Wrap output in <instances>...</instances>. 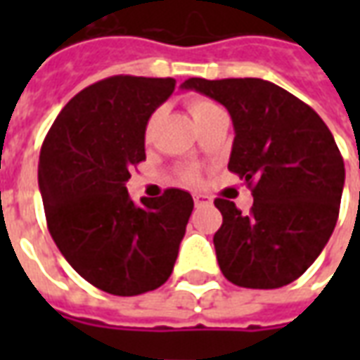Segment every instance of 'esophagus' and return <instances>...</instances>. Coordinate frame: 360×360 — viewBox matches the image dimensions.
<instances>
[{
	"label": "esophagus",
	"instance_id": "esophagus-1",
	"mask_svg": "<svg viewBox=\"0 0 360 360\" xmlns=\"http://www.w3.org/2000/svg\"><path fill=\"white\" fill-rule=\"evenodd\" d=\"M195 204L196 206H210L212 204V198L210 196H206V195H195Z\"/></svg>",
	"mask_w": 360,
	"mask_h": 360
}]
</instances>
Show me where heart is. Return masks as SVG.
Masks as SVG:
<instances>
[{"label":"heart","mask_w":360,"mask_h":360,"mask_svg":"<svg viewBox=\"0 0 360 360\" xmlns=\"http://www.w3.org/2000/svg\"><path fill=\"white\" fill-rule=\"evenodd\" d=\"M187 108L188 111H191V115H193V119L196 121V125L202 121L208 113H212L214 110H218V105L216 103H212L210 100H206V98H200V96H193L191 100L187 102ZM158 121V113H152L148 117V121H146V136H150L152 134V131H154V125H156ZM183 177L187 181H195L196 179V172L195 169H185V173H183Z\"/></svg>","instance_id":"b5f03b06"}]
</instances>
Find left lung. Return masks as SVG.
<instances>
[{
	"label": "left lung",
	"instance_id": "obj_1",
	"mask_svg": "<svg viewBox=\"0 0 360 360\" xmlns=\"http://www.w3.org/2000/svg\"><path fill=\"white\" fill-rule=\"evenodd\" d=\"M183 90L216 100L235 129L229 172L252 188L250 214L216 198L224 221L214 247L221 274L249 289L302 276L332 237L345 167L330 129L310 105L262 79H188Z\"/></svg>",
	"mask_w": 360,
	"mask_h": 360
}]
</instances>
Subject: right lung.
<instances>
[{
    "instance_id": "right-lung-1",
    "label": "right lung",
    "mask_w": 360,
    "mask_h": 360,
    "mask_svg": "<svg viewBox=\"0 0 360 360\" xmlns=\"http://www.w3.org/2000/svg\"><path fill=\"white\" fill-rule=\"evenodd\" d=\"M173 90V79H103L75 96L44 139L38 185L48 229L75 271L105 293L154 291L179 255L193 196L167 188L136 206L125 187L146 160V121Z\"/></svg>"
}]
</instances>
